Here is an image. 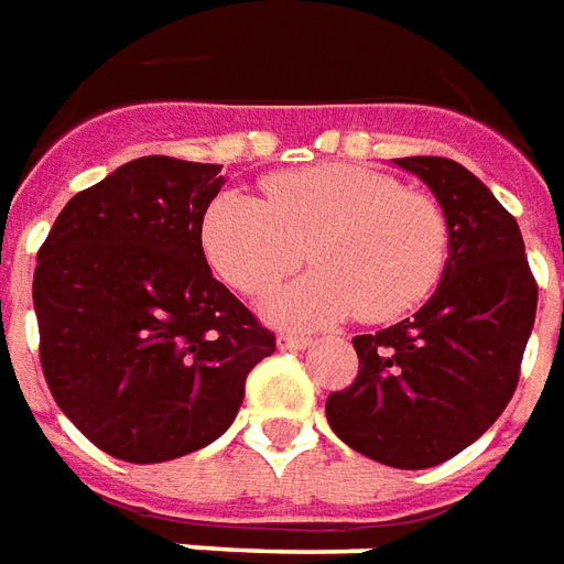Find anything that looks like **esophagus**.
I'll return each instance as SVG.
<instances>
[{"mask_svg": "<svg viewBox=\"0 0 564 564\" xmlns=\"http://www.w3.org/2000/svg\"><path fill=\"white\" fill-rule=\"evenodd\" d=\"M313 339L310 337H297V334H279L275 337V346L282 349V352H301V349H306Z\"/></svg>", "mask_w": 564, "mask_h": 564, "instance_id": "34e87169", "label": "esophagus"}]
</instances>
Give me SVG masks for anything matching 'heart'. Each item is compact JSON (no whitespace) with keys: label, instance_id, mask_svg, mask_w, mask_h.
<instances>
[{"label":"heart","instance_id":"heart-1","mask_svg":"<svg viewBox=\"0 0 564 564\" xmlns=\"http://www.w3.org/2000/svg\"><path fill=\"white\" fill-rule=\"evenodd\" d=\"M215 273L242 294H263L306 258L318 267L263 301L279 327L334 325L358 313L391 322L441 282L449 251L443 209L422 191L355 163L270 175L263 199L225 191L203 218Z\"/></svg>","mask_w":564,"mask_h":564}]
</instances>
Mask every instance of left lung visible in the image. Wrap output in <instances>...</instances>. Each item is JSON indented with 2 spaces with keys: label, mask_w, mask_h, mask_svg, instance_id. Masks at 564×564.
Wrapping results in <instances>:
<instances>
[{
  "label": "left lung",
  "mask_w": 564,
  "mask_h": 564,
  "mask_svg": "<svg viewBox=\"0 0 564 564\" xmlns=\"http://www.w3.org/2000/svg\"><path fill=\"white\" fill-rule=\"evenodd\" d=\"M441 203L449 258L429 303L352 339L358 377L325 403L346 446L422 470L458 455L505 413L534 327L538 285L517 218L449 158H398Z\"/></svg>",
  "instance_id": "left-lung-1"
}]
</instances>
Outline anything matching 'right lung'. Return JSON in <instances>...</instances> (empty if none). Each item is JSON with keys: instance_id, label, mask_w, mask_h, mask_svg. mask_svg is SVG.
I'll list each match as a JSON object with an SVG mask.
<instances>
[{"instance_id": "obj_1", "label": "right lung", "mask_w": 564, "mask_h": 564, "mask_svg": "<svg viewBox=\"0 0 564 564\" xmlns=\"http://www.w3.org/2000/svg\"><path fill=\"white\" fill-rule=\"evenodd\" d=\"M218 163L139 158L63 206L39 249V355L57 406L102 453L158 465L218 441L275 337L212 275Z\"/></svg>"}]
</instances>
